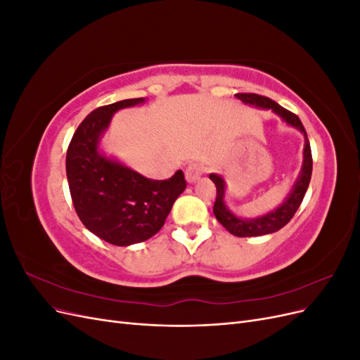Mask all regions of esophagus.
Returning a JSON list of instances; mask_svg holds the SVG:
<instances>
[{
  "label": "esophagus",
  "instance_id": "34e87169",
  "mask_svg": "<svg viewBox=\"0 0 360 360\" xmlns=\"http://www.w3.org/2000/svg\"><path fill=\"white\" fill-rule=\"evenodd\" d=\"M202 172H204V167L201 165V163H189L186 168V172H184V176H186V180L189 183H193L201 177Z\"/></svg>",
  "mask_w": 360,
  "mask_h": 360
}]
</instances>
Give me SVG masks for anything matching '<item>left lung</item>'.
<instances>
[{
	"mask_svg": "<svg viewBox=\"0 0 360 360\" xmlns=\"http://www.w3.org/2000/svg\"><path fill=\"white\" fill-rule=\"evenodd\" d=\"M237 99L248 105H254L258 108H263V110H271L275 114H278L284 122L303 134L304 136V147H303V165L300 169L299 177L296 183L292 184V189L288 193L285 201L282 202L275 210L269 212L267 214H263L255 219H242V217H237L231 210L228 209L224 197H225V181L221 176L217 174H210V180L214 183L216 186V201L213 205V213L216 219L221 222V225L225 228L228 233L237 237H257V236H264L279 231L282 226H285L294 213L297 212L299 205L303 201L304 193L308 191L309 181H311V174H312V155H311V146L309 139L307 135V130H304L300 118L290 112L285 108H282L276 102H274L269 97L254 94V93H238L236 94Z\"/></svg>",
	"mask_w": 360,
	"mask_h": 360,
	"instance_id": "left-lung-1",
	"label": "left lung"
}]
</instances>
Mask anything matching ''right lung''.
<instances>
[{"instance_id":"add662e5","label":"right lung","mask_w":360,"mask_h":360,"mask_svg":"<svg viewBox=\"0 0 360 360\" xmlns=\"http://www.w3.org/2000/svg\"><path fill=\"white\" fill-rule=\"evenodd\" d=\"M143 102L144 97H138L97 108L76 129L68 148L66 172L76 214L86 230L115 246L153 237L186 189L181 169L168 180H151L99 151L112 115Z\"/></svg>"}]
</instances>
